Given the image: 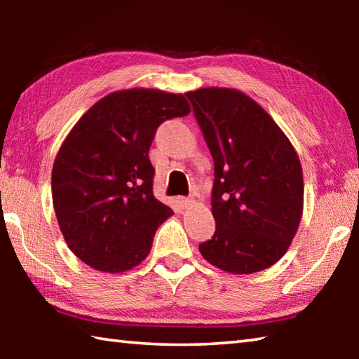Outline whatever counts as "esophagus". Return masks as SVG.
<instances>
[{"instance_id": "obj_1", "label": "esophagus", "mask_w": 359, "mask_h": 359, "mask_svg": "<svg viewBox=\"0 0 359 359\" xmlns=\"http://www.w3.org/2000/svg\"><path fill=\"white\" fill-rule=\"evenodd\" d=\"M194 201L191 198H179V204L182 205V208H185V209H188L190 208V205L193 204Z\"/></svg>"}]
</instances>
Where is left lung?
Here are the masks:
<instances>
[{"label": "left lung", "mask_w": 359, "mask_h": 359, "mask_svg": "<svg viewBox=\"0 0 359 359\" xmlns=\"http://www.w3.org/2000/svg\"><path fill=\"white\" fill-rule=\"evenodd\" d=\"M185 95L215 165V234L199 252L229 274L267 269L287 253L299 228V156L271 115L239 90L208 87Z\"/></svg>", "instance_id": "8db88e82"}]
</instances>
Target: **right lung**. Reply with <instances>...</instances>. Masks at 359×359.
<instances>
[{
	"instance_id": "obj_1",
	"label": "right lung",
	"mask_w": 359,
	"mask_h": 359,
	"mask_svg": "<svg viewBox=\"0 0 359 359\" xmlns=\"http://www.w3.org/2000/svg\"><path fill=\"white\" fill-rule=\"evenodd\" d=\"M190 114L180 93H109L72 126L52 169L58 226L76 257L109 274L147 258L156 228L172 215L151 191L149 149L163 121Z\"/></svg>"
}]
</instances>
